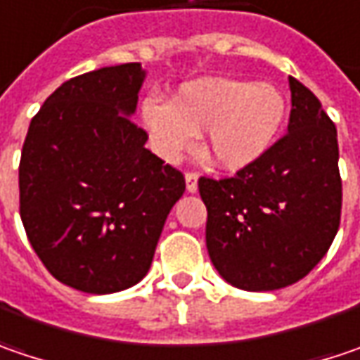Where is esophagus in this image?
Returning a JSON list of instances; mask_svg holds the SVG:
<instances>
[{
    "label": "esophagus",
    "mask_w": 360,
    "mask_h": 360,
    "mask_svg": "<svg viewBox=\"0 0 360 360\" xmlns=\"http://www.w3.org/2000/svg\"><path fill=\"white\" fill-rule=\"evenodd\" d=\"M198 179H200L198 173H193V171L185 173V185H187V191L189 193H195L198 191Z\"/></svg>",
    "instance_id": "34e87169"
}]
</instances>
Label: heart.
Instances as JSON below:
<instances>
[{"label": "heart", "instance_id": "b5f03b06", "mask_svg": "<svg viewBox=\"0 0 360 360\" xmlns=\"http://www.w3.org/2000/svg\"><path fill=\"white\" fill-rule=\"evenodd\" d=\"M140 116L155 150L167 160H179L195 148L198 134L207 132V157L222 169H243L277 140L287 101L269 83L201 77L183 83L173 101L144 97Z\"/></svg>", "mask_w": 360, "mask_h": 360}]
</instances>
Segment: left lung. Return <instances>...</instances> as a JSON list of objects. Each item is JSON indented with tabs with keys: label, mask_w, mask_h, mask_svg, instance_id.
Listing matches in <instances>:
<instances>
[{
	"label": "left lung",
	"mask_w": 360,
	"mask_h": 360,
	"mask_svg": "<svg viewBox=\"0 0 360 360\" xmlns=\"http://www.w3.org/2000/svg\"><path fill=\"white\" fill-rule=\"evenodd\" d=\"M287 134L234 177H200L205 244L218 273L244 291L293 285L322 261L340 226L336 126L289 77Z\"/></svg>",
	"instance_id": "left-lung-1"
}]
</instances>
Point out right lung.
<instances>
[{
    "label": "right lung",
    "mask_w": 360,
    "mask_h": 360,
    "mask_svg": "<svg viewBox=\"0 0 360 360\" xmlns=\"http://www.w3.org/2000/svg\"><path fill=\"white\" fill-rule=\"evenodd\" d=\"M140 63L65 81L32 117L20 159V216L60 283L116 293L148 273L183 173L144 148L130 120Z\"/></svg>",
    "instance_id": "right-lung-1"
}]
</instances>
